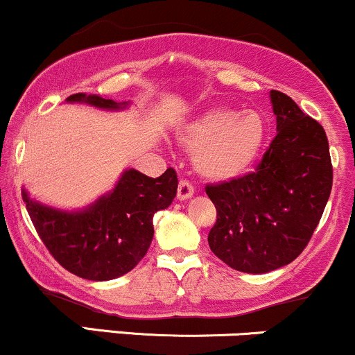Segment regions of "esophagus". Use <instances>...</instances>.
Segmentation results:
<instances>
[{
    "mask_svg": "<svg viewBox=\"0 0 355 355\" xmlns=\"http://www.w3.org/2000/svg\"><path fill=\"white\" fill-rule=\"evenodd\" d=\"M191 197H193V187L187 180H180L177 190V198L178 200H189Z\"/></svg>",
    "mask_w": 355,
    "mask_h": 355,
    "instance_id": "esophagus-1",
    "label": "esophagus"
}]
</instances>
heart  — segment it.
<instances>
[{
    "label": "heart",
    "instance_id": "obj_1",
    "mask_svg": "<svg viewBox=\"0 0 355 355\" xmlns=\"http://www.w3.org/2000/svg\"><path fill=\"white\" fill-rule=\"evenodd\" d=\"M267 128L257 112L214 107L178 125L175 137L191 153L193 168L210 182H230L252 168Z\"/></svg>",
    "mask_w": 355,
    "mask_h": 355
}]
</instances>
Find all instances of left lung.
Wrapping results in <instances>:
<instances>
[{
    "instance_id": "obj_1",
    "label": "left lung",
    "mask_w": 355,
    "mask_h": 355,
    "mask_svg": "<svg viewBox=\"0 0 355 355\" xmlns=\"http://www.w3.org/2000/svg\"><path fill=\"white\" fill-rule=\"evenodd\" d=\"M270 103L277 135L257 172L205 189L217 209L211 252L247 274H267L302 254L332 190L322 125L285 93L272 89Z\"/></svg>"
}]
</instances>
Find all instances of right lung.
Returning <instances> with one entry per match:
<instances>
[{
    "label": "right lung",
    "mask_w": 355,
    "mask_h": 355,
    "mask_svg": "<svg viewBox=\"0 0 355 355\" xmlns=\"http://www.w3.org/2000/svg\"><path fill=\"white\" fill-rule=\"evenodd\" d=\"M67 101L110 112L130 105L87 93H76ZM177 187L173 168L158 178L128 168L113 190L80 210L48 207L24 189L21 195L40 239L60 266L81 279L105 282L128 274L144 259L153 239V215L168 209Z\"/></svg>",
    "instance_id": "obj_1"
}]
</instances>
